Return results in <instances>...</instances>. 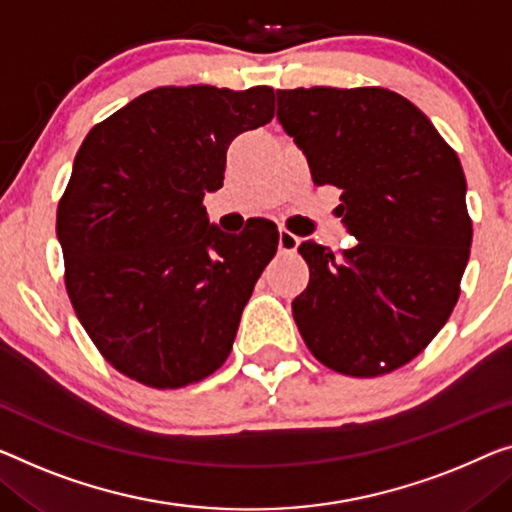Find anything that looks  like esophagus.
<instances>
[{
    "mask_svg": "<svg viewBox=\"0 0 512 512\" xmlns=\"http://www.w3.org/2000/svg\"><path fill=\"white\" fill-rule=\"evenodd\" d=\"M301 246V239L292 232L287 230H280L278 234V248L282 250V253H296V248Z\"/></svg>",
    "mask_w": 512,
    "mask_h": 512,
    "instance_id": "34e87169",
    "label": "esophagus"
}]
</instances>
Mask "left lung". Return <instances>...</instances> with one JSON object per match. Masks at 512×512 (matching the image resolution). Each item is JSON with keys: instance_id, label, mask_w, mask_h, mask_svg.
I'll use <instances>...</instances> for the list:
<instances>
[{"instance_id": "left-lung-1", "label": "left lung", "mask_w": 512, "mask_h": 512, "mask_svg": "<svg viewBox=\"0 0 512 512\" xmlns=\"http://www.w3.org/2000/svg\"><path fill=\"white\" fill-rule=\"evenodd\" d=\"M278 121L317 186L342 190L354 236L333 255L301 243L310 282L292 301L315 358L352 377L409 363L460 296L471 218L460 158L407 98L381 87L278 89Z\"/></svg>"}]
</instances>
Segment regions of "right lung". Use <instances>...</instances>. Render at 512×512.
Instances as JSON below:
<instances>
[{
  "instance_id": "1",
  "label": "right lung",
  "mask_w": 512,
  "mask_h": 512,
  "mask_svg": "<svg viewBox=\"0 0 512 512\" xmlns=\"http://www.w3.org/2000/svg\"><path fill=\"white\" fill-rule=\"evenodd\" d=\"M271 119V87H158L91 128L75 154L57 209L66 292L126 377L181 388L230 356L278 227L253 218L225 234L202 200L223 186L234 137Z\"/></svg>"
}]
</instances>
